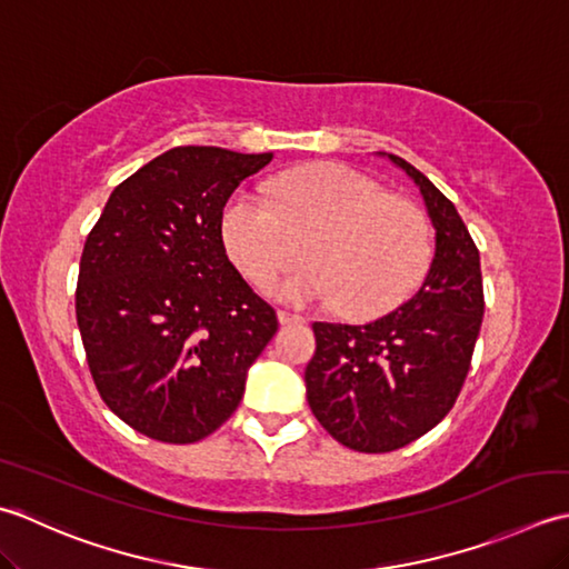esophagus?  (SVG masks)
<instances>
[{
    "label": "esophagus",
    "instance_id": "34e87169",
    "mask_svg": "<svg viewBox=\"0 0 569 569\" xmlns=\"http://www.w3.org/2000/svg\"><path fill=\"white\" fill-rule=\"evenodd\" d=\"M277 321H280V327H292V323H301L305 319L297 315H289V311H277Z\"/></svg>",
    "mask_w": 569,
    "mask_h": 569
}]
</instances>
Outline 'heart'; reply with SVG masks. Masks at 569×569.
I'll list each match as a JSON object with an SVG mask.
<instances>
[{
    "label": "heart",
    "instance_id": "obj_1",
    "mask_svg": "<svg viewBox=\"0 0 569 569\" xmlns=\"http://www.w3.org/2000/svg\"><path fill=\"white\" fill-rule=\"evenodd\" d=\"M307 232L305 264L272 282L270 292L287 305H333L346 319L386 315L430 262L422 216L341 164L287 173L272 187V201L240 189L220 213L226 252L258 284L292 258V238Z\"/></svg>",
    "mask_w": 569,
    "mask_h": 569
}]
</instances>
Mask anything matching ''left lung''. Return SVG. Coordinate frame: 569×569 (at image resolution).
<instances>
[{"label": "left lung", "mask_w": 569, "mask_h": 569, "mask_svg": "<svg viewBox=\"0 0 569 569\" xmlns=\"http://www.w3.org/2000/svg\"><path fill=\"white\" fill-rule=\"evenodd\" d=\"M408 173L435 228L420 289L376 321H315L317 351L305 370L307 400L336 442L380 455L415 442L445 420L469 373L483 317L479 250L455 203L408 161L376 152Z\"/></svg>", "instance_id": "8db88e82"}]
</instances>
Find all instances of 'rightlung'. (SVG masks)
<instances>
[{"label":"right lung","mask_w":569,"mask_h":569,"mask_svg":"<svg viewBox=\"0 0 569 569\" xmlns=\"http://www.w3.org/2000/svg\"><path fill=\"white\" fill-rule=\"evenodd\" d=\"M270 161L173 147L110 193L86 240L76 317L92 380L122 422L159 442L216 432L277 331L220 238L230 193Z\"/></svg>","instance_id":"add662e5"}]
</instances>
